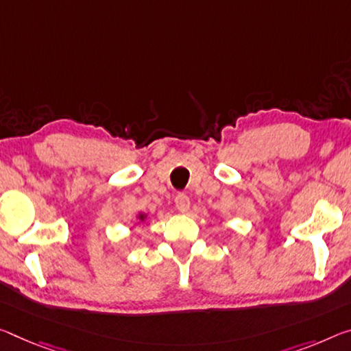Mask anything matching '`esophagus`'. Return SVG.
<instances>
[{
  "mask_svg": "<svg viewBox=\"0 0 351 351\" xmlns=\"http://www.w3.org/2000/svg\"><path fill=\"white\" fill-rule=\"evenodd\" d=\"M175 204L180 213H187L189 208H191V199H189L186 193H178L175 197Z\"/></svg>",
  "mask_w": 351,
  "mask_h": 351,
  "instance_id": "1",
  "label": "esophagus"
}]
</instances>
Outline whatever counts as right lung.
Segmentation results:
<instances>
[{
	"mask_svg": "<svg viewBox=\"0 0 351 351\" xmlns=\"http://www.w3.org/2000/svg\"><path fill=\"white\" fill-rule=\"evenodd\" d=\"M137 219L141 220V221H145V219H147V214H138V215H137Z\"/></svg>",
	"mask_w": 351,
	"mask_h": 351,
	"instance_id": "1",
	"label": "right lung"
}]
</instances>
